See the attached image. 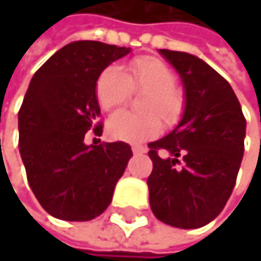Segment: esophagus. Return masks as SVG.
Here are the masks:
<instances>
[{"instance_id":"1","label":"esophagus","mask_w":261,"mask_h":261,"mask_svg":"<svg viewBox=\"0 0 261 261\" xmlns=\"http://www.w3.org/2000/svg\"><path fill=\"white\" fill-rule=\"evenodd\" d=\"M143 152H146V148H143V146H133V154H143Z\"/></svg>"}]
</instances>
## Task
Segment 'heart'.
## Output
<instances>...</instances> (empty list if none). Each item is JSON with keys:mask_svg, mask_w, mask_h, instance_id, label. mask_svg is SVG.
Instances as JSON below:
<instances>
[{"mask_svg": "<svg viewBox=\"0 0 261 261\" xmlns=\"http://www.w3.org/2000/svg\"><path fill=\"white\" fill-rule=\"evenodd\" d=\"M175 75L168 65L154 57L134 59L128 65L127 75L119 66L106 68L96 80V99L102 110H115L125 104L131 90L146 92L142 98V110L131 113L121 110L107 124L113 139L140 143L162 133L161 115L168 124H174L181 113V98L174 89ZM159 113L158 115L156 113Z\"/></svg>", "mask_w": 261, "mask_h": 261, "instance_id": "obj_1", "label": "heart"}]
</instances>
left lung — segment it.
<instances>
[{
  "label": "left lung",
  "instance_id": "obj_1",
  "mask_svg": "<svg viewBox=\"0 0 261 261\" xmlns=\"http://www.w3.org/2000/svg\"><path fill=\"white\" fill-rule=\"evenodd\" d=\"M160 53L181 75L186 109L174 131L148 143L149 205L168 225L199 228L212 222L231 196L246 119L230 83L212 66L187 53Z\"/></svg>",
  "mask_w": 261,
  "mask_h": 261
}]
</instances>
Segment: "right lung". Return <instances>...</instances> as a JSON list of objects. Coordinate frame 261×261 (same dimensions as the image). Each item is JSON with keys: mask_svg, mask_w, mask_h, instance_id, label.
Masks as SVG:
<instances>
[{"mask_svg": "<svg viewBox=\"0 0 261 261\" xmlns=\"http://www.w3.org/2000/svg\"><path fill=\"white\" fill-rule=\"evenodd\" d=\"M130 48L95 40L68 43L33 75L19 109V152L40 205L63 221H90L112 202L133 157L125 142L84 145L98 121L96 80Z\"/></svg>", "mask_w": 261, "mask_h": 261, "instance_id": "right-lung-1", "label": "right lung"}]
</instances>
